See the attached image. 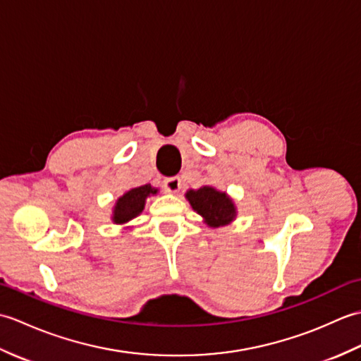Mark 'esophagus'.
Returning a JSON list of instances; mask_svg holds the SVG:
<instances>
[{"label": "esophagus", "mask_w": 361, "mask_h": 361, "mask_svg": "<svg viewBox=\"0 0 361 361\" xmlns=\"http://www.w3.org/2000/svg\"><path fill=\"white\" fill-rule=\"evenodd\" d=\"M164 186L169 192L176 194V192H180V189H181V180L178 178V176H171V178H167L164 181Z\"/></svg>", "instance_id": "34e87169"}]
</instances>
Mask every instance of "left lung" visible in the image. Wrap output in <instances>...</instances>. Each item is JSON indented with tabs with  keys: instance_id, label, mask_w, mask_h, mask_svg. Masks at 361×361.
<instances>
[{
	"instance_id": "1",
	"label": "left lung",
	"mask_w": 361,
	"mask_h": 361,
	"mask_svg": "<svg viewBox=\"0 0 361 361\" xmlns=\"http://www.w3.org/2000/svg\"><path fill=\"white\" fill-rule=\"evenodd\" d=\"M186 200L209 228L229 225L237 217V208L233 198L214 186L206 185L198 189H189Z\"/></svg>"
}]
</instances>
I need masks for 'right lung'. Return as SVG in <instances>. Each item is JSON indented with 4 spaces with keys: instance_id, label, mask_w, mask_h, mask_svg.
<instances>
[{
    "instance_id": "obj_1",
    "label": "right lung",
    "mask_w": 361,
    "mask_h": 361,
    "mask_svg": "<svg viewBox=\"0 0 361 361\" xmlns=\"http://www.w3.org/2000/svg\"><path fill=\"white\" fill-rule=\"evenodd\" d=\"M159 189L150 185H142L128 189L127 192L122 194L116 200V203H114L111 209V221L114 225H127L128 221L136 219L144 211L145 200L152 195H157Z\"/></svg>"
}]
</instances>
